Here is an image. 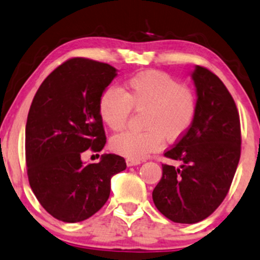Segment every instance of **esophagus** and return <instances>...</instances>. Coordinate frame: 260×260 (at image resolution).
<instances>
[{"label": "esophagus", "instance_id": "esophagus-1", "mask_svg": "<svg viewBox=\"0 0 260 260\" xmlns=\"http://www.w3.org/2000/svg\"><path fill=\"white\" fill-rule=\"evenodd\" d=\"M141 164L140 160H135V159H126V165L127 166H135Z\"/></svg>", "mask_w": 260, "mask_h": 260}]
</instances>
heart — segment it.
I'll return each mask as SVG.
<instances>
[{
	"label": "heart",
	"instance_id": "obj_1",
	"mask_svg": "<svg viewBox=\"0 0 260 260\" xmlns=\"http://www.w3.org/2000/svg\"><path fill=\"white\" fill-rule=\"evenodd\" d=\"M131 110L142 112L140 133L119 134L111 140L114 153L140 160L161 148L168 142L181 140L197 114V92L190 85L181 84L169 73L148 70L136 73L119 89H105L99 100V113L104 123L114 131L126 125Z\"/></svg>",
	"mask_w": 260,
	"mask_h": 260
}]
</instances>
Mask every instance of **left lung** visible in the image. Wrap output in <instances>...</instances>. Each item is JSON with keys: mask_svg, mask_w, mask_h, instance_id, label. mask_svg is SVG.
<instances>
[{"mask_svg": "<svg viewBox=\"0 0 260 260\" xmlns=\"http://www.w3.org/2000/svg\"><path fill=\"white\" fill-rule=\"evenodd\" d=\"M191 77L197 114L188 133L164 154L181 166L162 164V177L153 190L160 212L183 224L207 218L223 203L241 154L240 115L226 86L203 66L195 67Z\"/></svg>", "mask_w": 260, "mask_h": 260, "instance_id": "1", "label": "left lung"}]
</instances>
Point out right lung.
I'll use <instances>...</instances> for the list:
<instances>
[{"label": "right lung", "instance_id": "add662e5", "mask_svg": "<svg viewBox=\"0 0 260 260\" xmlns=\"http://www.w3.org/2000/svg\"><path fill=\"white\" fill-rule=\"evenodd\" d=\"M117 76L105 62L72 57L44 79L32 100L25 129L28 183L54 218L88 219L108 200L111 178L126 169L120 155L104 154L85 165V150L106 145L99 100Z\"/></svg>", "mask_w": 260, "mask_h": 260}]
</instances>
